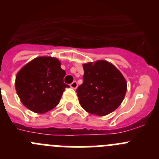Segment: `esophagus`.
Returning <instances> with one entry per match:
<instances>
[{
	"label": "esophagus",
	"mask_w": 159,
	"mask_h": 159,
	"mask_svg": "<svg viewBox=\"0 0 159 159\" xmlns=\"http://www.w3.org/2000/svg\"><path fill=\"white\" fill-rule=\"evenodd\" d=\"M70 88L74 89H77V87H78V83H77V81H73L72 83L70 84Z\"/></svg>",
	"instance_id": "obj_1"
}]
</instances>
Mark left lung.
Segmentation results:
<instances>
[{
	"instance_id": "1",
	"label": "left lung",
	"mask_w": 159,
	"mask_h": 159,
	"mask_svg": "<svg viewBox=\"0 0 159 159\" xmlns=\"http://www.w3.org/2000/svg\"><path fill=\"white\" fill-rule=\"evenodd\" d=\"M83 83L77 89L84 110L92 115L105 116L121 105L127 91L124 76L106 60L83 64Z\"/></svg>"
}]
</instances>
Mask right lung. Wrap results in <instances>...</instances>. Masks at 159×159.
I'll list each match as a JSON object with an SVG mask.
<instances>
[{
    "label": "right lung",
    "mask_w": 159,
    "mask_h": 159,
    "mask_svg": "<svg viewBox=\"0 0 159 159\" xmlns=\"http://www.w3.org/2000/svg\"><path fill=\"white\" fill-rule=\"evenodd\" d=\"M56 58L39 56L21 68L16 77V90L22 103L38 114L51 111L59 104L65 88L66 75Z\"/></svg>",
    "instance_id": "obj_1"
}]
</instances>
